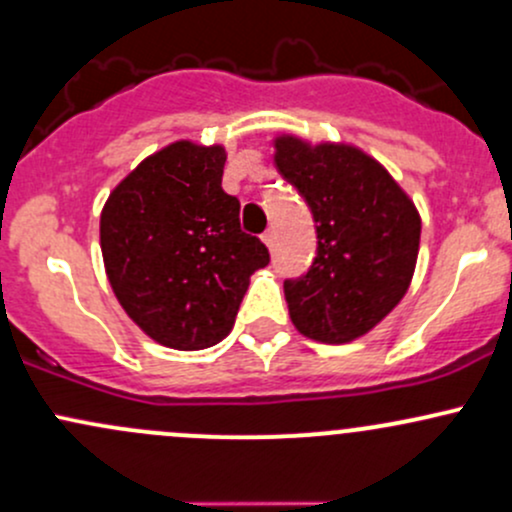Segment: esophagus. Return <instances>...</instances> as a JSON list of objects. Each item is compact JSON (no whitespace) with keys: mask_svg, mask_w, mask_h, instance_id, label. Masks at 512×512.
I'll list each match as a JSON object with an SVG mask.
<instances>
[{"mask_svg":"<svg viewBox=\"0 0 512 512\" xmlns=\"http://www.w3.org/2000/svg\"><path fill=\"white\" fill-rule=\"evenodd\" d=\"M262 240H265V245L269 247V250H274V243H277V233L269 228V230H265V233H262Z\"/></svg>","mask_w":512,"mask_h":512,"instance_id":"1","label":"esophagus"}]
</instances>
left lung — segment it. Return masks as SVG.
I'll return each mask as SVG.
<instances>
[{
  "label": "left lung",
  "instance_id": "obj_1",
  "mask_svg": "<svg viewBox=\"0 0 512 512\" xmlns=\"http://www.w3.org/2000/svg\"><path fill=\"white\" fill-rule=\"evenodd\" d=\"M274 165L316 221L318 247L299 279H286L291 323L306 338H362L406 296L420 245V216L374 157L352 145L274 140Z\"/></svg>",
  "mask_w": 512,
  "mask_h": 512
}]
</instances>
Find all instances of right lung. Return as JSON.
<instances>
[{
	"mask_svg": "<svg viewBox=\"0 0 512 512\" xmlns=\"http://www.w3.org/2000/svg\"><path fill=\"white\" fill-rule=\"evenodd\" d=\"M226 150L177 140L109 194L99 238L106 277L133 323L172 350H204L233 330L269 250L240 230L223 192Z\"/></svg>",
	"mask_w": 512,
	"mask_h": 512,
	"instance_id": "right-lung-1",
	"label": "right lung"
}]
</instances>
